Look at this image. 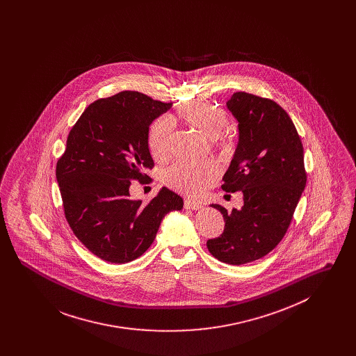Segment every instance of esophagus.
<instances>
[{"label":"esophagus","instance_id":"obj_1","mask_svg":"<svg viewBox=\"0 0 356 356\" xmlns=\"http://www.w3.org/2000/svg\"><path fill=\"white\" fill-rule=\"evenodd\" d=\"M184 208L186 209H191V211H199V209H203V204L192 202V200H186L184 202Z\"/></svg>","mask_w":356,"mask_h":356}]
</instances>
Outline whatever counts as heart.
<instances>
[{
  "instance_id": "obj_1",
  "label": "heart",
  "mask_w": 356,
  "mask_h": 356,
  "mask_svg": "<svg viewBox=\"0 0 356 356\" xmlns=\"http://www.w3.org/2000/svg\"><path fill=\"white\" fill-rule=\"evenodd\" d=\"M179 118L207 138L219 140L218 148L224 154L234 152V140L222 132L228 127V115L212 102H186L179 109ZM172 124L168 118L157 120L149 132V151L154 159H164L168 153ZM218 168L212 163L188 164L179 163L164 172L163 181L172 189L188 196H199L218 179Z\"/></svg>"
}]
</instances>
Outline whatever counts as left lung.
<instances>
[{"label":"left lung","mask_w":356,"mask_h":356,"mask_svg":"<svg viewBox=\"0 0 356 356\" xmlns=\"http://www.w3.org/2000/svg\"><path fill=\"white\" fill-rule=\"evenodd\" d=\"M227 108L237 121V144L222 176L225 192H241L244 205L228 212L225 227L207 241L208 251L227 264L240 266L271 252L286 235L305 191V154L287 112L276 102L236 92Z\"/></svg>","instance_id":"left-lung-1"}]
</instances>
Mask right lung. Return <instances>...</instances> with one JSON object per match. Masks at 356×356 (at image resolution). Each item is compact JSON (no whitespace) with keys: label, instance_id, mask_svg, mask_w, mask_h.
Instances as JSON below:
<instances>
[{"label":"right lung","instance_id":"obj_1","mask_svg":"<svg viewBox=\"0 0 356 356\" xmlns=\"http://www.w3.org/2000/svg\"><path fill=\"white\" fill-rule=\"evenodd\" d=\"M172 104L134 90L90 104L72 128L57 161L65 218L85 247L109 263H128L153 243L167 213L181 211V196L163 186L148 204L132 200V180L153 167L148 138L154 120Z\"/></svg>","mask_w":356,"mask_h":356}]
</instances>
